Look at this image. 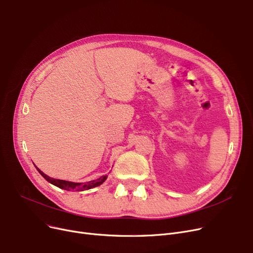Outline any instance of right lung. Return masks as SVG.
Returning a JSON list of instances; mask_svg holds the SVG:
<instances>
[{"instance_id": "1", "label": "right lung", "mask_w": 253, "mask_h": 253, "mask_svg": "<svg viewBox=\"0 0 253 253\" xmlns=\"http://www.w3.org/2000/svg\"><path fill=\"white\" fill-rule=\"evenodd\" d=\"M39 173L41 174L47 181H49L50 183L56 185L57 188L65 190V191H85V190H89L92 188H95L100 185L101 183L104 182V180L106 179V175L99 177L98 179L95 180H91V181H87V182H73V181H68V180H61V179H55V178H52L48 175H46L44 172H42L39 168H37Z\"/></svg>"}]
</instances>
